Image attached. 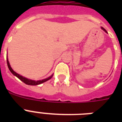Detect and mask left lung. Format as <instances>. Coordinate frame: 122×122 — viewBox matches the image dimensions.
Listing matches in <instances>:
<instances>
[{
    "instance_id": "obj_1",
    "label": "left lung",
    "mask_w": 122,
    "mask_h": 122,
    "mask_svg": "<svg viewBox=\"0 0 122 122\" xmlns=\"http://www.w3.org/2000/svg\"><path fill=\"white\" fill-rule=\"evenodd\" d=\"M101 29H102V30H104V31H105V32H106V33H108V32H107V31H106V30L104 29V28H102V27H101Z\"/></svg>"
}]
</instances>
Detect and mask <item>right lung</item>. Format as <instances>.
<instances>
[{"instance_id": "1", "label": "right lung", "mask_w": 122, "mask_h": 122, "mask_svg": "<svg viewBox=\"0 0 122 122\" xmlns=\"http://www.w3.org/2000/svg\"><path fill=\"white\" fill-rule=\"evenodd\" d=\"M7 66H8V68L9 69V70L11 73H12V74L14 75V76H16V77H18L20 80H21L23 82H24L26 84H27V85H39V84H41V83H44V82H46V81H47V80H50L51 78L53 76V74L51 76H49L48 78H45V79H43L42 80H37V81H35V80H31V79H28L27 78H25V77H24V76H21V75H20V74H18L16 72H15L12 69L11 66H10V64H9V60H8V58L7 57Z\"/></svg>"}]
</instances>
